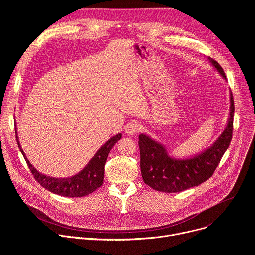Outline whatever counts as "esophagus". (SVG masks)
<instances>
[{"mask_svg": "<svg viewBox=\"0 0 255 255\" xmlns=\"http://www.w3.org/2000/svg\"><path fill=\"white\" fill-rule=\"evenodd\" d=\"M139 130H140V124L138 122H135V121L129 122L124 127V131L127 135H135Z\"/></svg>", "mask_w": 255, "mask_h": 255, "instance_id": "34e87169", "label": "esophagus"}]
</instances>
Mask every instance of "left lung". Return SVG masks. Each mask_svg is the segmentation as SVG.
Wrapping results in <instances>:
<instances>
[{
    "instance_id": "obj_1",
    "label": "left lung",
    "mask_w": 255,
    "mask_h": 255,
    "mask_svg": "<svg viewBox=\"0 0 255 255\" xmlns=\"http://www.w3.org/2000/svg\"><path fill=\"white\" fill-rule=\"evenodd\" d=\"M212 66L225 80L223 68L216 60L208 57ZM230 94L229 116L224 131L204 151L188 157L175 158L166 147L146 134L139 135L140 167L144 183L158 192L178 193L198 187L213 174L232 139L234 101Z\"/></svg>"
}]
</instances>
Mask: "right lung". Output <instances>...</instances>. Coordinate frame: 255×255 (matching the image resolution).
Instances as JSON below:
<instances>
[{
	"label": "right lung",
	"instance_id": "1",
	"mask_svg": "<svg viewBox=\"0 0 255 255\" xmlns=\"http://www.w3.org/2000/svg\"><path fill=\"white\" fill-rule=\"evenodd\" d=\"M15 130H16V139H17L20 151L22 152L35 179L37 180L44 189L48 190L49 192L56 195H60L62 197H69V198H79V197L88 196L103 185L104 170H105L104 166H105L108 154L115 145V143L119 141L122 136L121 133H118L109 139L95 153V155L92 157L89 163L77 174L71 175L69 177H52L42 172H39L30 163V161L26 157V154L24 153L20 145V141L17 133V126Z\"/></svg>",
	"mask_w": 255,
	"mask_h": 255
}]
</instances>
